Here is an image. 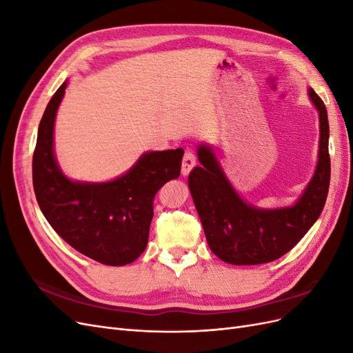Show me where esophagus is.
<instances>
[{
  "label": "esophagus",
  "mask_w": 353,
  "mask_h": 353,
  "mask_svg": "<svg viewBox=\"0 0 353 353\" xmlns=\"http://www.w3.org/2000/svg\"><path fill=\"white\" fill-rule=\"evenodd\" d=\"M196 154L193 150H187L185 154H184V159H183V175H188L190 170L193 169L196 166Z\"/></svg>",
  "instance_id": "esophagus-1"
}]
</instances>
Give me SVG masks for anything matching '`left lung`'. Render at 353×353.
Listing matches in <instances>:
<instances>
[{
    "label": "left lung",
    "instance_id": "1",
    "mask_svg": "<svg viewBox=\"0 0 353 353\" xmlns=\"http://www.w3.org/2000/svg\"><path fill=\"white\" fill-rule=\"evenodd\" d=\"M319 112V160L315 175L294 206L261 210L244 203L223 175L210 148L199 147V162L188 176V187L210 250L232 265L272 262L302 240L324 209L331 163L328 117L324 101L309 88Z\"/></svg>",
    "mask_w": 353,
    "mask_h": 353
}]
</instances>
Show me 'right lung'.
<instances>
[{"instance_id": "right-lung-1", "label": "right lung", "mask_w": 353, "mask_h": 353, "mask_svg": "<svg viewBox=\"0 0 353 353\" xmlns=\"http://www.w3.org/2000/svg\"><path fill=\"white\" fill-rule=\"evenodd\" d=\"M65 90L66 82L52 95L38 128L32 160L38 205L52 230L74 250L104 265L131 263L147 245L154 196L179 176L184 150L147 153L110 183H73L52 154V130Z\"/></svg>"}]
</instances>
